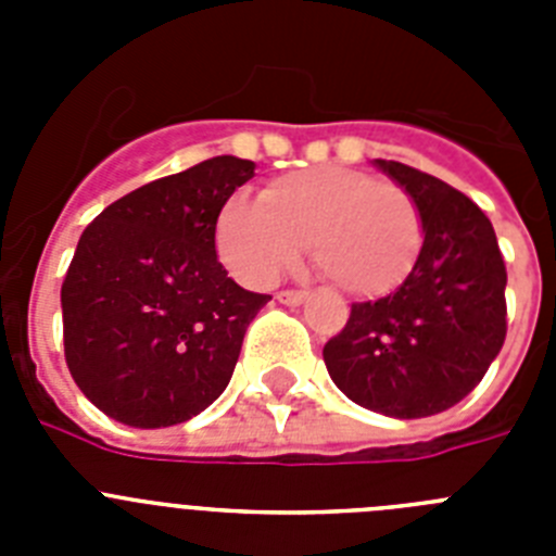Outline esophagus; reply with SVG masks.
<instances>
[{
	"instance_id": "1",
	"label": "esophagus",
	"mask_w": 556,
	"mask_h": 556,
	"mask_svg": "<svg viewBox=\"0 0 556 556\" xmlns=\"http://www.w3.org/2000/svg\"><path fill=\"white\" fill-rule=\"evenodd\" d=\"M306 298L308 292H303V289H283V292H278V301H281L283 306H301Z\"/></svg>"
}]
</instances>
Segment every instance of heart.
<instances>
[{"instance_id":"heart-1","label":"heart","mask_w":556,"mask_h":556,"mask_svg":"<svg viewBox=\"0 0 556 556\" xmlns=\"http://www.w3.org/2000/svg\"><path fill=\"white\" fill-rule=\"evenodd\" d=\"M353 298H381L404 283L424 248L409 191L348 166H314L269 180L258 203L233 198L217 219L225 267L267 287L301 262Z\"/></svg>"}]
</instances>
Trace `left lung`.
<instances>
[{
	"label": "left lung",
	"instance_id": "8db88e82",
	"mask_svg": "<svg viewBox=\"0 0 556 556\" xmlns=\"http://www.w3.org/2000/svg\"><path fill=\"white\" fill-rule=\"evenodd\" d=\"M372 166L409 191L424 248L387 298L353 303L323 348L328 376L353 404L397 420L459 404L507 337V267L493 223L445 180L397 161Z\"/></svg>",
	"mask_w": 556,
	"mask_h": 556
}]
</instances>
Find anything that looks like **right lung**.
Wrapping results in <instances>:
<instances>
[{
  "mask_svg": "<svg viewBox=\"0 0 556 556\" xmlns=\"http://www.w3.org/2000/svg\"><path fill=\"white\" fill-rule=\"evenodd\" d=\"M253 169L217 155L130 191L83 230L61 287L63 348L75 384L113 420L186 424L228 387L269 301L217 258L219 211Z\"/></svg>",
  "mask_w": 556,
  "mask_h": 556,
  "instance_id": "add662e5",
  "label": "right lung"
}]
</instances>
